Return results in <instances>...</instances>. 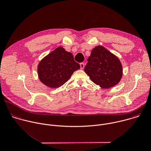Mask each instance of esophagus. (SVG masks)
Here are the masks:
<instances>
[{
	"label": "esophagus",
	"mask_w": 151,
	"mask_h": 151,
	"mask_svg": "<svg viewBox=\"0 0 151 151\" xmlns=\"http://www.w3.org/2000/svg\"><path fill=\"white\" fill-rule=\"evenodd\" d=\"M84 66H85V64L83 63H80V67H81V69H83L84 68Z\"/></svg>",
	"instance_id": "esophagus-1"
}]
</instances>
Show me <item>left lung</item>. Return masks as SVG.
<instances>
[{
    "mask_svg": "<svg viewBox=\"0 0 151 151\" xmlns=\"http://www.w3.org/2000/svg\"><path fill=\"white\" fill-rule=\"evenodd\" d=\"M84 70L91 80L102 88H110L120 82L123 67L119 59L104 47H94Z\"/></svg>",
    "mask_w": 151,
    "mask_h": 151,
    "instance_id": "8db88e82",
    "label": "left lung"
}]
</instances>
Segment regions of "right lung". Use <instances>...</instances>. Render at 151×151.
Returning a JSON list of instances; mask_svg holds the SVG:
<instances>
[{
    "mask_svg": "<svg viewBox=\"0 0 151 151\" xmlns=\"http://www.w3.org/2000/svg\"><path fill=\"white\" fill-rule=\"evenodd\" d=\"M79 68L73 55L60 46L40 60L37 66L38 76L46 86L56 88L66 82Z\"/></svg>",
    "mask_w": 151,
    "mask_h": 151,
    "instance_id": "obj_1",
    "label": "right lung"
}]
</instances>
